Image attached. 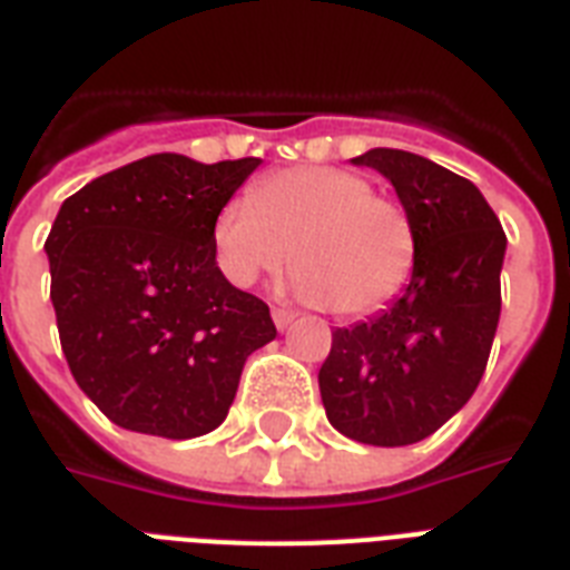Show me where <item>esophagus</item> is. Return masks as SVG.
Instances as JSON below:
<instances>
[{"label":"esophagus","mask_w":570,"mask_h":570,"mask_svg":"<svg viewBox=\"0 0 570 570\" xmlns=\"http://www.w3.org/2000/svg\"><path fill=\"white\" fill-rule=\"evenodd\" d=\"M272 320H275L277 331H284V328H289V322L295 320V313L284 311V307H275V311H272Z\"/></svg>","instance_id":"obj_1"}]
</instances>
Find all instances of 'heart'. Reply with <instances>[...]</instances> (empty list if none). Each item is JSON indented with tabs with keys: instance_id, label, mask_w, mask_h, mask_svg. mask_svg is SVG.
Masks as SVG:
<instances>
[{
	"instance_id": "heart-1",
	"label": "heart",
	"mask_w": 570,
	"mask_h": 570,
	"mask_svg": "<svg viewBox=\"0 0 570 570\" xmlns=\"http://www.w3.org/2000/svg\"><path fill=\"white\" fill-rule=\"evenodd\" d=\"M215 257L236 286L293 259V293L334 316H370L393 302L414 268V224L364 174L298 165L222 206Z\"/></svg>"
}]
</instances>
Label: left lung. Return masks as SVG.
Returning <instances> with one entry per match:
<instances>
[{"label": "left lung", "mask_w": 570, "mask_h": 570, "mask_svg": "<svg viewBox=\"0 0 570 570\" xmlns=\"http://www.w3.org/2000/svg\"><path fill=\"white\" fill-rule=\"evenodd\" d=\"M384 174L414 224V272L396 302L334 331L320 370L340 434L407 446L468 405L500 322L505 233L482 191L432 159L375 147L352 159Z\"/></svg>", "instance_id": "8db88e82"}]
</instances>
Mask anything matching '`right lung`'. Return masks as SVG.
I'll use <instances>...</instances> for the list:
<instances>
[{"label": "right lung", "instance_id": "add662e5", "mask_svg": "<svg viewBox=\"0 0 570 570\" xmlns=\"http://www.w3.org/2000/svg\"><path fill=\"white\" fill-rule=\"evenodd\" d=\"M259 159L145 156L70 195L47 236L49 298L82 393L129 432L200 438L277 337L268 304L215 263L222 206Z\"/></svg>", "mask_w": 570, "mask_h": 570}]
</instances>
